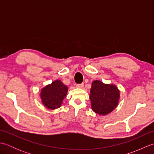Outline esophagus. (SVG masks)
Masks as SVG:
<instances>
[{
	"label": "esophagus",
	"instance_id": "1",
	"mask_svg": "<svg viewBox=\"0 0 154 154\" xmlns=\"http://www.w3.org/2000/svg\"><path fill=\"white\" fill-rule=\"evenodd\" d=\"M83 86H84V84H83V83H81V84H77V85H76V87H77V88H80V89H81V88H83Z\"/></svg>",
	"mask_w": 154,
	"mask_h": 154
}]
</instances>
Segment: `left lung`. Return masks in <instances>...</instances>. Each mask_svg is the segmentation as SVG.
I'll return each instance as SVG.
<instances>
[{"mask_svg": "<svg viewBox=\"0 0 154 154\" xmlns=\"http://www.w3.org/2000/svg\"><path fill=\"white\" fill-rule=\"evenodd\" d=\"M89 98L94 112L99 115H106L117 106L120 91L114 85L96 80L92 83Z\"/></svg>", "mask_w": 154, "mask_h": 154, "instance_id": "left-lung-1", "label": "left lung"}]
</instances>
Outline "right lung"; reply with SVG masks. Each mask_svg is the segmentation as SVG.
I'll list each match as a JSON object with an SVG mask.
<instances>
[{
    "label": "right lung",
    "mask_w": 154,
    "mask_h": 154,
    "mask_svg": "<svg viewBox=\"0 0 154 154\" xmlns=\"http://www.w3.org/2000/svg\"><path fill=\"white\" fill-rule=\"evenodd\" d=\"M68 87L60 80H56L51 84L42 88L40 93L42 102L48 109H56L61 105L66 97Z\"/></svg>",
    "instance_id": "obj_1"
}]
</instances>
